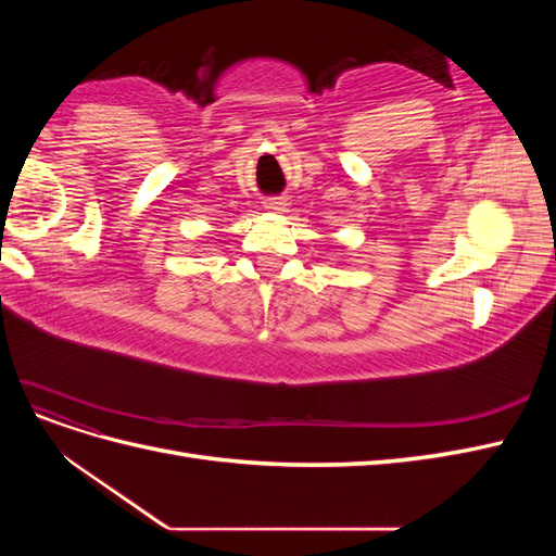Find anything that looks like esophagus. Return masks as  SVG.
<instances>
[{"mask_svg":"<svg viewBox=\"0 0 556 556\" xmlns=\"http://www.w3.org/2000/svg\"><path fill=\"white\" fill-rule=\"evenodd\" d=\"M264 206H266L268 211L280 213V211H285V206H288V201H285V197H271V199L264 201Z\"/></svg>","mask_w":556,"mask_h":556,"instance_id":"esophagus-1","label":"esophagus"}]
</instances>
